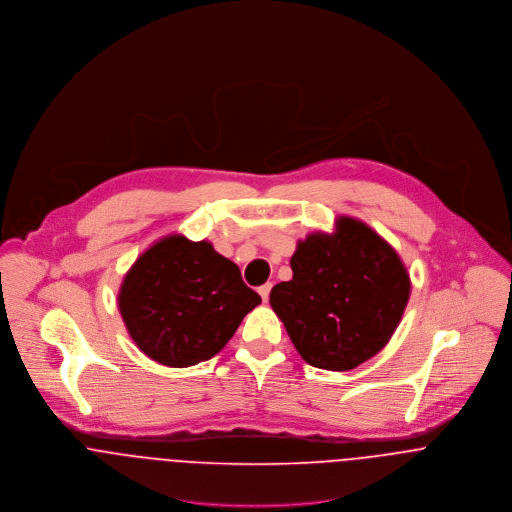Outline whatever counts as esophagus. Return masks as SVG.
<instances>
[{"mask_svg":"<svg viewBox=\"0 0 512 512\" xmlns=\"http://www.w3.org/2000/svg\"><path fill=\"white\" fill-rule=\"evenodd\" d=\"M271 288H273V284L271 283H265L263 286H259V294H261L263 302H267V300H269V292H271Z\"/></svg>","mask_w":512,"mask_h":512,"instance_id":"esophagus-1","label":"esophagus"}]
</instances>
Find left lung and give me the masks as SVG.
I'll use <instances>...</instances> for the list:
<instances>
[{"label":"left lung","instance_id":"1","mask_svg":"<svg viewBox=\"0 0 512 512\" xmlns=\"http://www.w3.org/2000/svg\"><path fill=\"white\" fill-rule=\"evenodd\" d=\"M290 267L292 279L275 284L269 302L308 365L349 371L393 338L410 277L397 251L367 224L340 216L332 233L298 241Z\"/></svg>","mask_w":512,"mask_h":512}]
</instances>
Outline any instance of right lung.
Here are the masks:
<instances>
[{"instance_id": "1", "label": "right lung", "mask_w": 512, "mask_h": 512, "mask_svg": "<svg viewBox=\"0 0 512 512\" xmlns=\"http://www.w3.org/2000/svg\"><path fill=\"white\" fill-rule=\"evenodd\" d=\"M261 296L210 241L171 233L143 251L119 286L117 306L135 345L167 367L212 359Z\"/></svg>"}]
</instances>
